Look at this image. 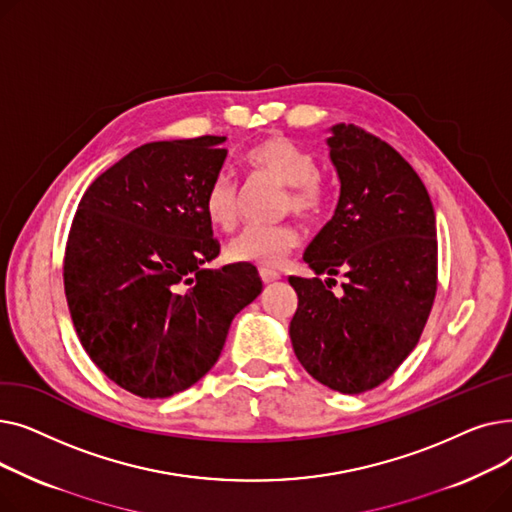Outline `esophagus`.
<instances>
[{
  "label": "esophagus",
  "mask_w": 512,
  "mask_h": 512,
  "mask_svg": "<svg viewBox=\"0 0 512 512\" xmlns=\"http://www.w3.org/2000/svg\"><path fill=\"white\" fill-rule=\"evenodd\" d=\"M259 276H261L263 284H272V282L280 280V274H278V272H274V270H261V272H259Z\"/></svg>",
  "instance_id": "esophagus-1"
}]
</instances>
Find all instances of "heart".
<instances>
[{
    "instance_id": "heart-1",
    "label": "heart",
    "mask_w": 512,
    "mask_h": 512,
    "mask_svg": "<svg viewBox=\"0 0 512 512\" xmlns=\"http://www.w3.org/2000/svg\"><path fill=\"white\" fill-rule=\"evenodd\" d=\"M245 166L251 172L267 174L286 184L282 209L303 220H315L326 211L330 193L319 178L317 159L282 134H274L253 145L245 153ZM203 211L207 220L220 230H232L238 220V188L228 172H220L209 182ZM299 247V230L292 224L249 226L238 232L228 245V257L236 263L270 270Z\"/></svg>"
}]
</instances>
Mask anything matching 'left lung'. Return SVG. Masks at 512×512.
<instances>
[{"mask_svg": "<svg viewBox=\"0 0 512 512\" xmlns=\"http://www.w3.org/2000/svg\"><path fill=\"white\" fill-rule=\"evenodd\" d=\"M340 178L332 220L305 251L319 274L290 276L299 305L294 355L317 382L361 394L386 382L419 342L438 290L436 213L409 161L375 134L336 124L328 139Z\"/></svg>", "mask_w": 512, "mask_h": 512, "instance_id": "obj_1", "label": "left lung"}]
</instances>
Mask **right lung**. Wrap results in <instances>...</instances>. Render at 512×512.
I'll return each mask as SVG.
<instances>
[{
    "label": "right lung",
    "instance_id": "add662e5",
    "mask_svg": "<svg viewBox=\"0 0 512 512\" xmlns=\"http://www.w3.org/2000/svg\"><path fill=\"white\" fill-rule=\"evenodd\" d=\"M224 141L141 145L93 180L74 213L64 255L74 330L107 378L141 398L197 384L261 292L251 265L203 267L220 255L203 197Z\"/></svg>",
    "mask_w": 512,
    "mask_h": 512
}]
</instances>
